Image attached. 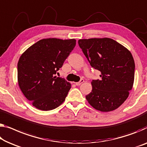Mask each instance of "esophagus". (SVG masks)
<instances>
[{
    "label": "esophagus",
    "mask_w": 147,
    "mask_h": 147,
    "mask_svg": "<svg viewBox=\"0 0 147 147\" xmlns=\"http://www.w3.org/2000/svg\"><path fill=\"white\" fill-rule=\"evenodd\" d=\"M83 82H84V80H83V79H81V80L79 81V82H76V83H75V84L76 85V86H80V85L81 84H82V83H83Z\"/></svg>",
    "instance_id": "34e87169"
}]
</instances>
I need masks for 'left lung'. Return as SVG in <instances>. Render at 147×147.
Instances as JSON below:
<instances>
[{
	"instance_id": "left-lung-1",
	"label": "left lung",
	"mask_w": 147,
	"mask_h": 147,
	"mask_svg": "<svg viewBox=\"0 0 147 147\" xmlns=\"http://www.w3.org/2000/svg\"><path fill=\"white\" fill-rule=\"evenodd\" d=\"M78 43L92 67L101 73L100 80L91 82L92 90L86 96L87 101L97 110H115L133 88L135 66L132 54L111 38L83 39Z\"/></svg>"
}]
</instances>
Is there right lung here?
Here are the masks:
<instances>
[{"instance_id":"obj_1","label":"right lung","mask_w":147,"mask_h":147,"mask_svg":"<svg viewBox=\"0 0 147 147\" xmlns=\"http://www.w3.org/2000/svg\"><path fill=\"white\" fill-rule=\"evenodd\" d=\"M75 45L74 39H43L22 54L18 63V82L35 108L49 111L65 101L71 84L55 75Z\"/></svg>"}]
</instances>
